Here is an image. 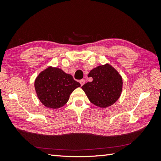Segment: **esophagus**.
Here are the masks:
<instances>
[{"instance_id": "esophagus-1", "label": "esophagus", "mask_w": 161, "mask_h": 161, "mask_svg": "<svg viewBox=\"0 0 161 161\" xmlns=\"http://www.w3.org/2000/svg\"><path fill=\"white\" fill-rule=\"evenodd\" d=\"M80 85L82 86L85 83V80L84 79H82L80 80Z\"/></svg>"}]
</instances>
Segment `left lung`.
I'll return each mask as SVG.
<instances>
[{
  "mask_svg": "<svg viewBox=\"0 0 161 161\" xmlns=\"http://www.w3.org/2000/svg\"><path fill=\"white\" fill-rule=\"evenodd\" d=\"M91 82H86L81 88L89 100L96 106L106 108L118 100L122 91V78L109 64L99 66L90 71Z\"/></svg>",
  "mask_w": 161,
  "mask_h": 161,
  "instance_id": "obj_1",
  "label": "left lung"
}]
</instances>
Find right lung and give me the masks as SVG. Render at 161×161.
Returning <instances> with one entry per match:
<instances>
[{
    "label": "right lung",
    "mask_w": 161,
    "mask_h": 161,
    "mask_svg": "<svg viewBox=\"0 0 161 161\" xmlns=\"http://www.w3.org/2000/svg\"><path fill=\"white\" fill-rule=\"evenodd\" d=\"M34 86L38 99L43 105L58 109L67 103L72 91L80 84L62 69L49 66L39 74Z\"/></svg>",
    "instance_id": "right-lung-1"
}]
</instances>
